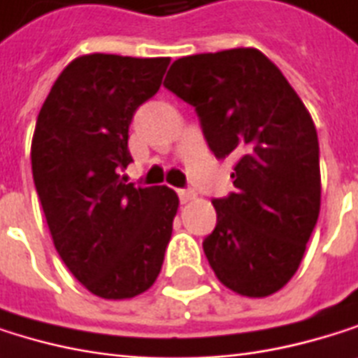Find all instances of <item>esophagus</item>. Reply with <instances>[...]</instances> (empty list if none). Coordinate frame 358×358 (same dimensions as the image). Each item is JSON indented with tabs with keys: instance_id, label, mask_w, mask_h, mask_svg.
Listing matches in <instances>:
<instances>
[{
	"instance_id": "esophagus-1",
	"label": "esophagus",
	"mask_w": 358,
	"mask_h": 358,
	"mask_svg": "<svg viewBox=\"0 0 358 358\" xmlns=\"http://www.w3.org/2000/svg\"><path fill=\"white\" fill-rule=\"evenodd\" d=\"M178 197H180V201L182 203H189V201H193L197 195L193 193V191H187V189H180V191H178Z\"/></svg>"
}]
</instances>
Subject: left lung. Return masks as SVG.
Listing matches in <instances>:
<instances>
[{"label":"left lung","instance_id":"8db88e82","mask_svg":"<svg viewBox=\"0 0 358 358\" xmlns=\"http://www.w3.org/2000/svg\"><path fill=\"white\" fill-rule=\"evenodd\" d=\"M191 103L216 159L234 157L236 193L214 199L203 252L220 282L267 297L299 269L320 212L314 120L261 50L229 48L173 61L163 83Z\"/></svg>","mask_w":358,"mask_h":358}]
</instances>
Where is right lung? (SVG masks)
Returning <instances> with one entry per match:
<instances>
[{"mask_svg": "<svg viewBox=\"0 0 358 358\" xmlns=\"http://www.w3.org/2000/svg\"><path fill=\"white\" fill-rule=\"evenodd\" d=\"M169 57H76L38 114L31 169L52 244L101 299H131L161 271L178 195L167 187L127 185V140L138 106L163 80Z\"/></svg>", "mask_w": 358, "mask_h": 358, "instance_id": "1", "label": "right lung"}]
</instances>
